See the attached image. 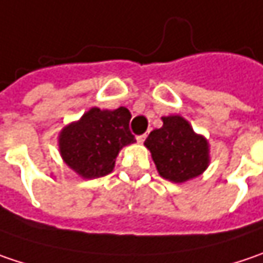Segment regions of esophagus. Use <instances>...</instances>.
Returning a JSON list of instances; mask_svg holds the SVG:
<instances>
[{"mask_svg":"<svg viewBox=\"0 0 263 263\" xmlns=\"http://www.w3.org/2000/svg\"><path fill=\"white\" fill-rule=\"evenodd\" d=\"M144 140H146V134H143V135H138V137H137V141H138V143H144Z\"/></svg>","mask_w":263,"mask_h":263,"instance_id":"1","label":"esophagus"}]
</instances>
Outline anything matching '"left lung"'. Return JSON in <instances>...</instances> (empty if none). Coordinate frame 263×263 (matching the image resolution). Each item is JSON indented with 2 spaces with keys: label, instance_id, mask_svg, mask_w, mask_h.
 <instances>
[{
  "label": "left lung",
  "instance_id": "obj_1",
  "mask_svg": "<svg viewBox=\"0 0 263 263\" xmlns=\"http://www.w3.org/2000/svg\"><path fill=\"white\" fill-rule=\"evenodd\" d=\"M162 128L148 134L144 144L152 152L159 174L183 183L199 176L209 165V144L180 116L162 117Z\"/></svg>",
  "mask_w": 263,
  "mask_h": 263
}]
</instances>
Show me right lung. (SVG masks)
<instances>
[{"label":"right lung","mask_w":263,"mask_h":263,"mask_svg":"<svg viewBox=\"0 0 263 263\" xmlns=\"http://www.w3.org/2000/svg\"><path fill=\"white\" fill-rule=\"evenodd\" d=\"M129 120L131 113L125 107L113 111L90 108L61 132L59 148L65 163L85 178L111 173L119 150L135 143Z\"/></svg>","instance_id":"right-lung-1"}]
</instances>
